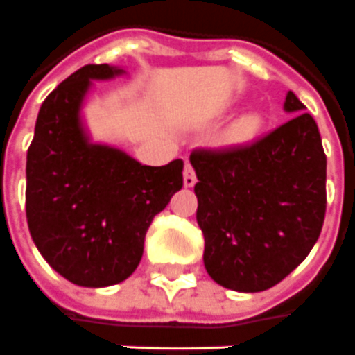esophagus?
<instances>
[{"label": "esophagus", "instance_id": "obj_1", "mask_svg": "<svg viewBox=\"0 0 355 355\" xmlns=\"http://www.w3.org/2000/svg\"><path fill=\"white\" fill-rule=\"evenodd\" d=\"M197 183V173L193 170V166L185 164V170H183V185L185 187H193Z\"/></svg>", "mask_w": 355, "mask_h": 355}]
</instances>
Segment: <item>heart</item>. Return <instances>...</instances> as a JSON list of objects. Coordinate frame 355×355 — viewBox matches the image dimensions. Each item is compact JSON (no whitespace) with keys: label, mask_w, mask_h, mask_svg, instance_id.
Masks as SVG:
<instances>
[{"label":"heart","mask_w":355,"mask_h":355,"mask_svg":"<svg viewBox=\"0 0 355 355\" xmlns=\"http://www.w3.org/2000/svg\"><path fill=\"white\" fill-rule=\"evenodd\" d=\"M260 125H262V120L256 112H248V114H243L239 118L237 122L233 124L230 132V141L231 143H246L254 139L258 132H260Z\"/></svg>","instance_id":"obj_1"}]
</instances>
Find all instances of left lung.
Listing matches in <instances>:
<instances>
[{
	"label": "left lung",
	"instance_id": "obj_1",
	"mask_svg": "<svg viewBox=\"0 0 355 355\" xmlns=\"http://www.w3.org/2000/svg\"><path fill=\"white\" fill-rule=\"evenodd\" d=\"M286 124L233 149L191 153L205 268L218 285L260 293L304 262L327 208V157L318 124L286 93Z\"/></svg>",
	"mask_w": 355,
	"mask_h": 355
}]
</instances>
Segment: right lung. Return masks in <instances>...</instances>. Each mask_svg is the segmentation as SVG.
Masks as SVG:
<instances>
[{"label": "right lung", "instance_id": "1", "mask_svg": "<svg viewBox=\"0 0 355 355\" xmlns=\"http://www.w3.org/2000/svg\"><path fill=\"white\" fill-rule=\"evenodd\" d=\"M124 72L85 64L57 85L42 103L26 155L32 241L53 270L80 286L130 277L153 218L183 187L182 158L143 166L124 150L89 141L82 107L92 80Z\"/></svg>", "mask_w": 355, "mask_h": 355}]
</instances>
